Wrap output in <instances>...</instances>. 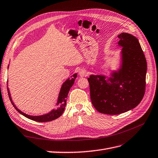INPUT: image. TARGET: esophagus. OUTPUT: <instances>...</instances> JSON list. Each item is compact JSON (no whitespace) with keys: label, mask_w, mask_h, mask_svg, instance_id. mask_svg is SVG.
I'll return each instance as SVG.
<instances>
[{"label":"esophagus","mask_w":158,"mask_h":158,"mask_svg":"<svg viewBox=\"0 0 158 158\" xmlns=\"http://www.w3.org/2000/svg\"><path fill=\"white\" fill-rule=\"evenodd\" d=\"M79 74L81 77H84V76H86L88 75V73L84 69H81L79 72Z\"/></svg>","instance_id":"1"}]
</instances>
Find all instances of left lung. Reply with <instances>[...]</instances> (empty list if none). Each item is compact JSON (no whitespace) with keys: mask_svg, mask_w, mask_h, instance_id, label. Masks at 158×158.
<instances>
[{"mask_svg":"<svg viewBox=\"0 0 158 158\" xmlns=\"http://www.w3.org/2000/svg\"><path fill=\"white\" fill-rule=\"evenodd\" d=\"M122 49V65L107 78L91 75L88 78L91 101L98 111L118 114L136 107L144 97L147 63L139 41L127 33L118 35Z\"/></svg>","mask_w":158,"mask_h":158,"instance_id":"obj_1","label":"left lung"}]
</instances>
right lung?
Here are the masks:
<instances>
[{
  "label": "right lung",
  "instance_id": "1",
  "mask_svg": "<svg viewBox=\"0 0 158 158\" xmlns=\"http://www.w3.org/2000/svg\"><path fill=\"white\" fill-rule=\"evenodd\" d=\"M76 76H77V74H75L72 76L70 78H69L67 80H66V82L63 84V85H62V88L60 89V92L59 93V96L58 99V102H57V104H56L57 105L56 108L55 109L52 110V111H51L49 113L44 114V115L30 116V115H28V114L23 113V112L20 111V110L15 106V105L13 103L10 97V94L9 93V91H8V96H9V98H10L12 104L13 105V106L17 110L18 112L22 114V115H23L24 117H27V118H30L31 120L35 121L37 122H48V121H53L55 119H56L57 118H59L60 116H61V114L64 112V110L66 106V98H67V95L70 88L73 86Z\"/></svg>",
  "mask_w": 158,
  "mask_h": 158
}]
</instances>
